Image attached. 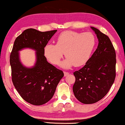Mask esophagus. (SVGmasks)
<instances>
[{"mask_svg":"<svg viewBox=\"0 0 125 125\" xmlns=\"http://www.w3.org/2000/svg\"><path fill=\"white\" fill-rule=\"evenodd\" d=\"M64 75H65V76H67V75H69V72H64Z\"/></svg>","mask_w":125,"mask_h":125,"instance_id":"34e87169","label":"esophagus"}]
</instances>
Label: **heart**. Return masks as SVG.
<instances>
[{
  "label": "heart",
  "mask_w": 125,
  "mask_h": 125,
  "mask_svg": "<svg viewBox=\"0 0 125 125\" xmlns=\"http://www.w3.org/2000/svg\"><path fill=\"white\" fill-rule=\"evenodd\" d=\"M94 35L90 32L67 31L59 35L57 44L49 43L44 49V55L53 65H58L65 52L66 58L60 63L65 69L75 65L80 66L87 62L95 46Z\"/></svg>",
  "instance_id": "heart-1"
}]
</instances>
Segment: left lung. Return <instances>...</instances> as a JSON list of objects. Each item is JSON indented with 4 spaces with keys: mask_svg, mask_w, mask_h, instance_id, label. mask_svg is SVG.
Listing matches in <instances>:
<instances>
[{
    "mask_svg": "<svg viewBox=\"0 0 125 125\" xmlns=\"http://www.w3.org/2000/svg\"><path fill=\"white\" fill-rule=\"evenodd\" d=\"M91 28L98 40L97 49L84 66L73 72V92L83 104H93L107 94L116 76V53L107 35L94 27Z\"/></svg>",
    "mask_w": 125,
    "mask_h": 125,
    "instance_id": "1",
    "label": "left lung"
}]
</instances>
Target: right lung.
I'll use <instances>...</instances> for the list:
<instances>
[{"instance_id": "obj_1", "label": "right lung", "mask_w": 125, "mask_h": 125, "mask_svg": "<svg viewBox=\"0 0 125 125\" xmlns=\"http://www.w3.org/2000/svg\"><path fill=\"white\" fill-rule=\"evenodd\" d=\"M57 30L41 32L29 28L15 40L10 56L12 80L16 90L27 102L35 105L46 103L53 97L63 72L47 61L44 49ZM30 48L36 51V63L27 67L20 60L19 51Z\"/></svg>"}]
</instances>
